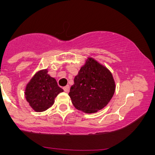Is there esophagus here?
<instances>
[{
  "instance_id": "esophagus-1",
  "label": "esophagus",
  "mask_w": 155,
  "mask_h": 155,
  "mask_svg": "<svg viewBox=\"0 0 155 155\" xmlns=\"http://www.w3.org/2000/svg\"><path fill=\"white\" fill-rule=\"evenodd\" d=\"M63 90H64V91H65V92H69V90H70V87L68 86V85H67V86H65V87H63Z\"/></svg>"
}]
</instances>
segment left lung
<instances>
[{"label":"left lung","instance_id":"left-lung-1","mask_svg":"<svg viewBox=\"0 0 155 155\" xmlns=\"http://www.w3.org/2000/svg\"><path fill=\"white\" fill-rule=\"evenodd\" d=\"M111 73L89 58L74 78L68 93L74 107L84 113H95L108 104L115 92Z\"/></svg>","mask_w":155,"mask_h":155}]
</instances>
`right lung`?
Returning <instances> with one entry per match:
<instances>
[{
    "label": "right lung",
    "mask_w": 155,
    "mask_h": 155,
    "mask_svg": "<svg viewBox=\"0 0 155 155\" xmlns=\"http://www.w3.org/2000/svg\"><path fill=\"white\" fill-rule=\"evenodd\" d=\"M47 69L39 71L33 76L25 88V98L34 111H44L54 103V98L63 90L56 80L47 74Z\"/></svg>",
    "instance_id": "right-lung-1"
}]
</instances>
